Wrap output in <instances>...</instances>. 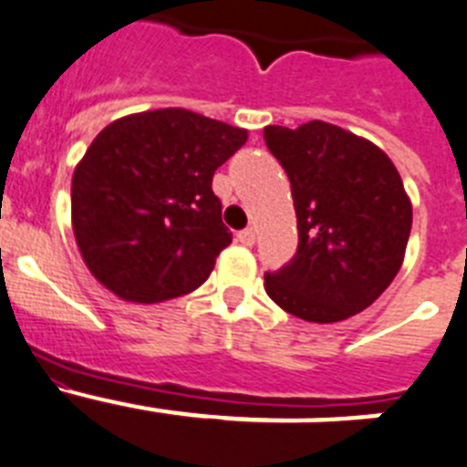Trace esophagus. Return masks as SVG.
<instances>
[{"label": "esophagus", "mask_w": 467, "mask_h": 467, "mask_svg": "<svg viewBox=\"0 0 467 467\" xmlns=\"http://www.w3.org/2000/svg\"><path fill=\"white\" fill-rule=\"evenodd\" d=\"M237 242L244 246H254V242H256V230L246 228L242 233H237Z\"/></svg>", "instance_id": "esophagus-1"}]
</instances>
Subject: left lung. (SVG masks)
<instances>
[{"mask_svg": "<svg viewBox=\"0 0 467 467\" xmlns=\"http://www.w3.org/2000/svg\"><path fill=\"white\" fill-rule=\"evenodd\" d=\"M291 181L298 251L265 275L267 296L306 322H343L367 310L400 273L411 200L379 145L312 119L263 129Z\"/></svg>", "mask_w": 467, "mask_h": 467, "instance_id": "8db88e82", "label": "left lung"}]
</instances>
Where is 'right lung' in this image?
<instances>
[{
  "mask_svg": "<svg viewBox=\"0 0 467 467\" xmlns=\"http://www.w3.org/2000/svg\"><path fill=\"white\" fill-rule=\"evenodd\" d=\"M246 138L183 108L108 124L72 173V230L88 273L129 303L202 286L233 242L211 181Z\"/></svg>",
  "mask_w": 467,
  "mask_h": 467,
  "instance_id": "obj_1",
  "label": "right lung"
}]
</instances>
